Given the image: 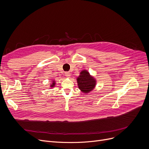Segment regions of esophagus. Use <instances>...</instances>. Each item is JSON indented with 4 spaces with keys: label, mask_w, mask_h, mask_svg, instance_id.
I'll list each match as a JSON object with an SVG mask.
<instances>
[{
    "label": "esophagus",
    "mask_w": 149,
    "mask_h": 149,
    "mask_svg": "<svg viewBox=\"0 0 149 149\" xmlns=\"http://www.w3.org/2000/svg\"><path fill=\"white\" fill-rule=\"evenodd\" d=\"M65 75L67 77H69L70 76V73L69 72H65Z\"/></svg>",
    "instance_id": "1"
}]
</instances>
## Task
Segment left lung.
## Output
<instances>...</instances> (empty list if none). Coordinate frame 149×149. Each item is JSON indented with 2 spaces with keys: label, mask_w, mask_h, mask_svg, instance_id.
Wrapping results in <instances>:
<instances>
[{
  "label": "left lung",
  "mask_w": 149,
  "mask_h": 149,
  "mask_svg": "<svg viewBox=\"0 0 149 149\" xmlns=\"http://www.w3.org/2000/svg\"><path fill=\"white\" fill-rule=\"evenodd\" d=\"M77 82L79 89L86 94L94 89L97 84L96 79L85 69L80 72L79 76L77 78Z\"/></svg>",
  "instance_id": "obj_1"
}]
</instances>
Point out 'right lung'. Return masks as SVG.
<instances>
[{
	"label": "right lung",
	"mask_w": 149,
	"mask_h": 149,
	"mask_svg": "<svg viewBox=\"0 0 149 149\" xmlns=\"http://www.w3.org/2000/svg\"><path fill=\"white\" fill-rule=\"evenodd\" d=\"M51 84H50V88H53L55 86H56V81H55L54 80H52L51 81Z\"/></svg>",
	"instance_id": "right-lung-1"
}]
</instances>
